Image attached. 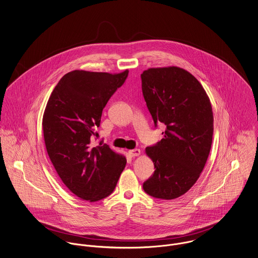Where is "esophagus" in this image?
Listing matches in <instances>:
<instances>
[{
  "mask_svg": "<svg viewBox=\"0 0 258 258\" xmlns=\"http://www.w3.org/2000/svg\"><path fill=\"white\" fill-rule=\"evenodd\" d=\"M127 153L130 156L135 157V156H139L141 154V150L140 149H131L127 151Z\"/></svg>",
  "mask_w": 258,
  "mask_h": 258,
  "instance_id": "1",
  "label": "esophagus"
}]
</instances>
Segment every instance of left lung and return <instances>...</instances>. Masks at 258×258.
Returning a JSON list of instances; mask_svg holds the SVG:
<instances>
[{
	"instance_id": "obj_1",
	"label": "left lung",
	"mask_w": 258,
	"mask_h": 258,
	"mask_svg": "<svg viewBox=\"0 0 258 258\" xmlns=\"http://www.w3.org/2000/svg\"><path fill=\"white\" fill-rule=\"evenodd\" d=\"M141 76L155 126L166 125L163 139L145 148L155 170L143 190L154 198L173 200L191 189L205 167L213 141L212 105L200 82L183 68H148Z\"/></svg>"
}]
</instances>
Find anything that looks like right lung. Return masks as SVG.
Wrapping results in <instances>:
<instances>
[{"instance_id":"right-lung-1","label":"right lung","mask_w":258,"mask_h":258,"mask_svg":"<svg viewBox=\"0 0 258 258\" xmlns=\"http://www.w3.org/2000/svg\"><path fill=\"white\" fill-rule=\"evenodd\" d=\"M128 70L120 73L74 70L52 91L42 117L48 156L64 185L77 197L97 202L111 195L126 164L109 145L94 146L103 109Z\"/></svg>"}]
</instances>
